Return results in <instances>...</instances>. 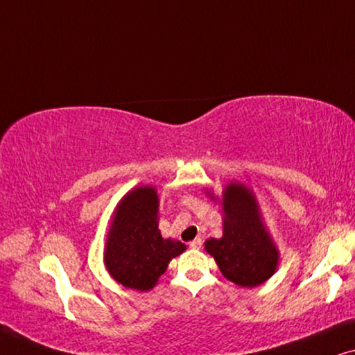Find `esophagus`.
<instances>
[{
	"label": "esophagus",
	"mask_w": 355,
	"mask_h": 355,
	"mask_svg": "<svg viewBox=\"0 0 355 355\" xmlns=\"http://www.w3.org/2000/svg\"><path fill=\"white\" fill-rule=\"evenodd\" d=\"M201 246H202V239L201 238L193 239V241L189 243V248H191V249H201Z\"/></svg>",
	"instance_id": "1"
}]
</instances>
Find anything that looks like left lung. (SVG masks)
<instances>
[{
  "instance_id": "left-lung-1",
  "label": "left lung",
  "mask_w": 355,
  "mask_h": 355,
  "mask_svg": "<svg viewBox=\"0 0 355 355\" xmlns=\"http://www.w3.org/2000/svg\"><path fill=\"white\" fill-rule=\"evenodd\" d=\"M223 236L207 239L206 251L223 277L243 288H254L277 270L278 251L257 212L252 193L232 183L223 194Z\"/></svg>"
}]
</instances>
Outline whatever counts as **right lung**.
<instances>
[{
  "instance_id": "1",
  "label": "right lung",
  "mask_w": 355,
  "mask_h": 355,
  "mask_svg": "<svg viewBox=\"0 0 355 355\" xmlns=\"http://www.w3.org/2000/svg\"><path fill=\"white\" fill-rule=\"evenodd\" d=\"M156 189L141 187L122 199L114 216L104 254L107 272L125 288L148 291L182 254L184 244L164 239L157 228Z\"/></svg>"
}]
</instances>
